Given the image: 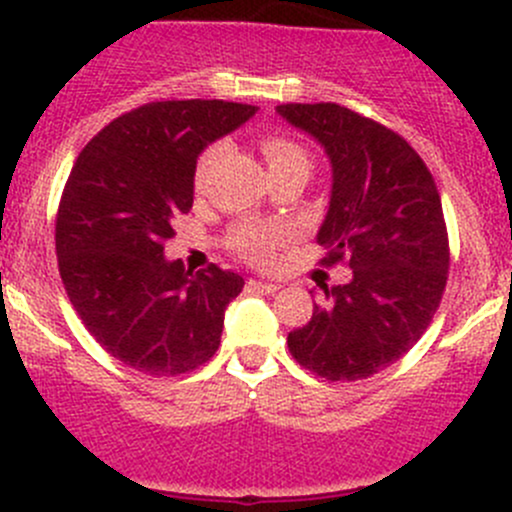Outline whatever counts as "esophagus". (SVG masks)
<instances>
[{"instance_id":"esophagus-1","label":"esophagus","mask_w":512,"mask_h":512,"mask_svg":"<svg viewBox=\"0 0 512 512\" xmlns=\"http://www.w3.org/2000/svg\"><path fill=\"white\" fill-rule=\"evenodd\" d=\"M249 288L251 291H258V293H276L278 288V283H268V281H256V278H251L249 281Z\"/></svg>"}]
</instances>
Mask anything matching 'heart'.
Instances as JSON below:
<instances>
[{
	"label": "heart",
	"mask_w": 512,
	"mask_h": 512,
	"mask_svg": "<svg viewBox=\"0 0 512 512\" xmlns=\"http://www.w3.org/2000/svg\"><path fill=\"white\" fill-rule=\"evenodd\" d=\"M261 150H263V157H266V165L268 170L276 172V170H303L308 172L310 167V160H308V152L303 150V147L298 145V142L291 140V138H283V135H271V138H266L261 142ZM221 152L219 145L209 147L207 152L202 155V160H199L197 165V184L204 182V177H207L209 167H212V162L217 160ZM281 239V231L276 229H261V226H244V229H239L234 234V249L239 251L241 256H246L249 261H256V263H263L271 258V251L273 246H276V241Z\"/></svg>",
	"instance_id": "heart-1"
}]
</instances>
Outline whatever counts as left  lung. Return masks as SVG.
Returning <instances> with one entry per match:
<instances>
[{
  "instance_id": "obj_1",
  "label": "left lung",
  "mask_w": 512,
  "mask_h": 512,
  "mask_svg": "<svg viewBox=\"0 0 512 512\" xmlns=\"http://www.w3.org/2000/svg\"><path fill=\"white\" fill-rule=\"evenodd\" d=\"M276 113L328 155L333 184L315 239L328 263L347 258L352 268L342 286H320L323 300L288 347L320 377L365 379L412 350L441 303L449 239L434 177L407 140L340 105Z\"/></svg>"
}]
</instances>
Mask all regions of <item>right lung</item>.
<instances>
[{"label":"right lung","mask_w":512,"mask_h":512,"mask_svg":"<svg viewBox=\"0 0 512 512\" xmlns=\"http://www.w3.org/2000/svg\"><path fill=\"white\" fill-rule=\"evenodd\" d=\"M256 105L162 100L113 120L83 147L56 217L61 281L105 352L175 377L217 352L234 271H187L165 258L172 219L194 202L197 157L256 115Z\"/></svg>","instance_id":"1"}]
</instances>
